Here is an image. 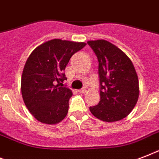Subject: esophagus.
<instances>
[{"label": "esophagus", "instance_id": "34e87169", "mask_svg": "<svg viewBox=\"0 0 159 159\" xmlns=\"http://www.w3.org/2000/svg\"><path fill=\"white\" fill-rule=\"evenodd\" d=\"M86 92H87L86 88H82V89L78 90V92H79V93H82V94H84V93H86Z\"/></svg>", "mask_w": 159, "mask_h": 159}]
</instances>
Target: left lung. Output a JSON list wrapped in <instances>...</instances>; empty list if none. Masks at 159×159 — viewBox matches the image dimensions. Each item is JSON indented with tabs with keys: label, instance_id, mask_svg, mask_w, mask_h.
Returning <instances> with one entry per match:
<instances>
[{
	"label": "left lung",
	"instance_id": "1",
	"mask_svg": "<svg viewBox=\"0 0 159 159\" xmlns=\"http://www.w3.org/2000/svg\"><path fill=\"white\" fill-rule=\"evenodd\" d=\"M99 62L101 99L90 106L95 117L106 122L125 118L138 102L139 79L133 62L123 51L104 39L87 42Z\"/></svg>",
	"mask_w": 159,
	"mask_h": 159
}]
</instances>
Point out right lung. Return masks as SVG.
Listing matches in <instances>:
<instances>
[{
	"instance_id": "right-lung-1",
	"label": "right lung",
	"mask_w": 159,
	"mask_h": 159,
	"mask_svg": "<svg viewBox=\"0 0 159 159\" xmlns=\"http://www.w3.org/2000/svg\"><path fill=\"white\" fill-rule=\"evenodd\" d=\"M87 43L55 39L38 46L29 56L21 77L26 107L43 124L55 125L66 117L72 91L62 87L63 71L70 58Z\"/></svg>"
}]
</instances>
